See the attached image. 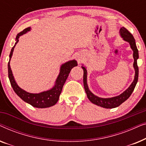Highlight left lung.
<instances>
[{
  "instance_id": "obj_1",
  "label": "left lung",
  "mask_w": 146,
  "mask_h": 146,
  "mask_svg": "<svg viewBox=\"0 0 146 146\" xmlns=\"http://www.w3.org/2000/svg\"><path fill=\"white\" fill-rule=\"evenodd\" d=\"M119 35L122 38L124 41L127 42L129 44L130 48L133 51V58L134 60L133 62V66L135 70V76L134 79L131 84L130 86L123 92L121 94H119L117 96L111 97V98H101L98 97L97 96L94 94L92 92L89 90L88 86L87 83V70L86 68L84 66L82 65V68L84 70V76H83V82H84V90L86 93L88 98L89 100L93 103L94 104H96L98 106L104 108H114L119 106L121 104L129 98L131 94H132L133 90H134L136 84L137 82V80H138V74H139V70L138 66H137V60L139 58V54H138V50L137 48L136 44H135V41L134 38H133V35L127 31L126 29L124 27L121 28L119 30Z\"/></svg>"
}]
</instances>
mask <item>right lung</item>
Returning a JSON list of instances; mask_svg holds the SVG:
<instances>
[{"instance_id":"add662e5","label":"right lung","mask_w":146,"mask_h":146,"mask_svg":"<svg viewBox=\"0 0 146 146\" xmlns=\"http://www.w3.org/2000/svg\"><path fill=\"white\" fill-rule=\"evenodd\" d=\"M31 27L25 29L23 31L18 34L17 37H16V42L15 44V46L11 49V53H10L9 55V62L8 63L9 78L14 91L23 101L33 106V107L38 108H49L55 105L57 103V102L58 101L63 86L68 76L69 73L70 72L72 68L77 66L78 64L76 60H69L66 62L62 64L60 66L59 74L56 80L54 85L52 88L46 91L42 92L40 93H30L25 91V90L22 89L17 84V82H16L15 78H14L13 72H12L11 66H10V62H11V59L12 56H13L15 46L17 45V44L19 41L20 36H21L24 34H26L28 32L31 31Z\"/></svg>"}]
</instances>
